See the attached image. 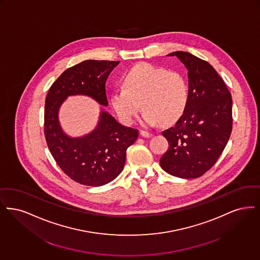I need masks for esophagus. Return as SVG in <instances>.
<instances>
[{
	"mask_svg": "<svg viewBox=\"0 0 260 260\" xmlns=\"http://www.w3.org/2000/svg\"><path fill=\"white\" fill-rule=\"evenodd\" d=\"M141 135L143 136V137H145V138H150V137H152V134L151 133H149V132H147V131H145V130H141Z\"/></svg>",
	"mask_w": 260,
	"mask_h": 260,
	"instance_id": "1",
	"label": "esophagus"
}]
</instances>
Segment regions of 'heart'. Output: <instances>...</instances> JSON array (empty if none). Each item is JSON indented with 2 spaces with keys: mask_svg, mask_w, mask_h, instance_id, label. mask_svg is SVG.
Listing matches in <instances>:
<instances>
[{
  "mask_svg": "<svg viewBox=\"0 0 260 260\" xmlns=\"http://www.w3.org/2000/svg\"><path fill=\"white\" fill-rule=\"evenodd\" d=\"M123 88L112 95V106L127 124L134 121L143 107L142 119L148 125L175 122L184 112L189 97L188 82L179 71H168L148 63L130 69L123 77Z\"/></svg>",
  "mask_w": 260,
  "mask_h": 260,
  "instance_id": "1",
  "label": "heart"
}]
</instances>
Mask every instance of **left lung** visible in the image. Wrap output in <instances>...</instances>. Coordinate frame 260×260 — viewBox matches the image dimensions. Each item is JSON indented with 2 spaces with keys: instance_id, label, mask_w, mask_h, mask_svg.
Returning a JSON list of instances; mask_svg holds the SVG:
<instances>
[{
  "instance_id": "obj_1",
  "label": "left lung",
  "mask_w": 260,
  "mask_h": 260,
  "mask_svg": "<svg viewBox=\"0 0 260 260\" xmlns=\"http://www.w3.org/2000/svg\"><path fill=\"white\" fill-rule=\"evenodd\" d=\"M187 69L189 97L176 124L162 132L169 148L161 168L181 179H195L215 165L232 131V98L223 79L207 61L175 51Z\"/></svg>"
}]
</instances>
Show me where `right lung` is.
Here are the masks:
<instances>
[{
  "instance_id": "add662e5",
  "label": "right lung",
  "mask_w": 260,
  "mask_h": 260,
  "mask_svg": "<svg viewBox=\"0 0 260 260\" xmlns=\"http://www.w3.org/2000/svg\"><path fill=\"white\" fill-rule=\"evenodd\" d=\"M119 61L85 60L67 69L45 98V135L47 147L62 171L80 184L101 186L113 181L124 168L126 150L139 136L120 124L101 107L98 124L81 137L67 135L59 122V110L70 96L85 95L108 106L106 81Z\"/></svg>"
}]
</instances>
